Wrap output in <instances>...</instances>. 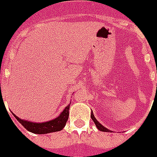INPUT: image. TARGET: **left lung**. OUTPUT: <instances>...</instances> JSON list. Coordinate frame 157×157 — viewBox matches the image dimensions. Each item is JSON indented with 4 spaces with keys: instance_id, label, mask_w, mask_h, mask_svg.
I'll return each mask as SVG.
<instances>
[{
    "instance_id": "left-lung-1",
    "label": "left lung",
    "mask_w": 157,
    "mask_h": 157,
    "mask_svg": "<svg viewBox=\"0 0 157 157\" xmlns=\"http://www.w3.org/2000/svg\"><path fill=\"white\" fill-rule=\"evenodd\" d=\"M90 117H91V118H92V120L94 121V124H95V126H96V128H98V129L100 130V131H102V132H111V133H112V130L107 129V128H106L105 127L103 126L102 124H101V123H99L98 121L96 120V118L94 117V114H93V112H91Z\"/></svg>"
}]
</instances>
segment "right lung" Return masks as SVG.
<instances>
[{"mask_svg":"<svg viewBox=\"0 0 157 157\" xmlns=\"http://www.w3.org/2000/svg\"><path fill=\"white\" fill-rule=\"evenodd\" d=\"M71 104V103H70ZM69 107L70 105H67L65 109L58 117L56 118L45 123H34V122H30L27 120H23L19 118L18 117L16 116L14 113H13V116L15 117L18 122L23 125L28 131H29L33 134H49V133H53V132H58L63 129L66 125V123L68 119L69 116Z\"/></svg>","mask_w":157,"mask_h":157,"instance_id":"1","label":"right lung"}]
</instances>
